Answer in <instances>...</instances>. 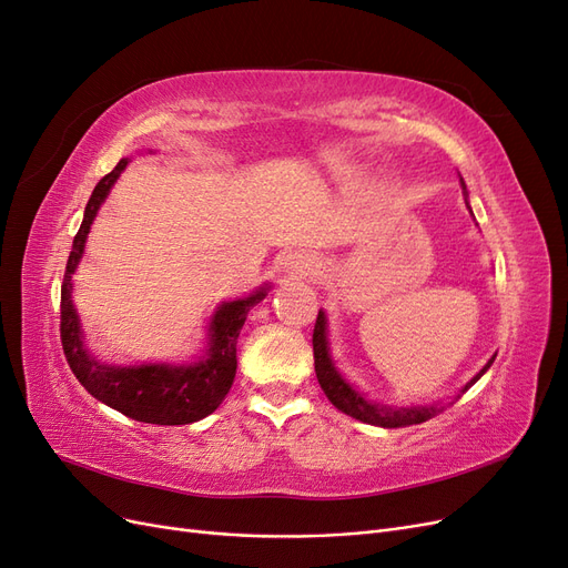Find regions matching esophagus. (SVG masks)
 Here are the masks:
<instances>
[{
    "label": "esophagus",
    "mask_w": 568,
    "mask_h": 568,
    "mask_svg": "<svg viewBox=\"0 0 568 568\" xmlns=\"http://www.w3.org/2000/svg\"><path fill=\"white\" fill-rule=\"evenodd\" d=\"M280 270L288 277H311L317 270L315 257H311L307 253H286L280 261Z\"/></svg>",
    "instance_id": "obj_1"
}]
</instances>
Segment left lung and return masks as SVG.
<instances>
[{"instance_id":"obj_1","label":"left lung","mask_w":568,"mask_h":568,"mask_svg":"<svg viewBox=\"0 0 568 568\" xmlns=\"http://www.w3.org/2000/svg\"><path fill=\"white\" fill-rule=\"evenodd\" d=\"M313 353H315L317 382H320L326 398H329V403L336 409L346 412V415H351L359 422L384 426V428H398V426H409V424H422L426 419L436 417L440 412L438 407H395V409L393 407H379V405L367 403L363 395L353 390L346 382L341 379V374L334 369L332 359H329V351H326V320H324L322 311L317 315L315 332H313ZM493 359L495 357H490V363L474 376L471 384H476L480 376L486 374V369L493 365ZM467 388H464V390H467Z\"/></svg>"}]
</instances>
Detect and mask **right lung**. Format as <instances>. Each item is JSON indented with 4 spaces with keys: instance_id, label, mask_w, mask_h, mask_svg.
I'll return each mask as SVG.
<instances>
[{
    "instance_id": "obj_1",
    "label": "right lung",
    "mask_w": 568,
    "mask_h": 568,
    "mask_svg": "<svg viewBox=\"0 0 568 568\" xmlns=\"http://www.w3.org/2000/svg\"><path fill=\"white\" fill-rule=\"evenodd\" d=\"M128 165V159L120 161L109 175L99 180L84 209L82 225L73 239V251L68 255L65 274L61 284V343L63 355L71 365L75 379L92 393L97 400L123 412L125 417L175 426L192 424L209 417L217 405L225 400L236 374V338L246 322L253 305L267 296V288L255 291L253 296L225 303L211 322V348L201 363L189 367L168 365H142V367H106L92 359L82 346L80 322L71 301V274L75 272L80 255L84 251V239L90 225L104 203L109 189Z\"/></svg>"
}]
</instances>
